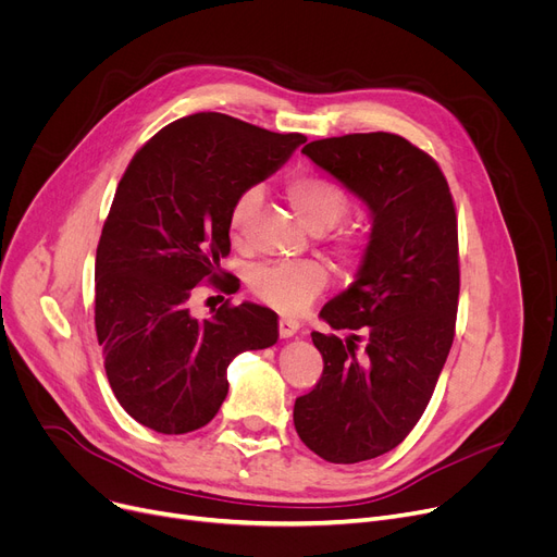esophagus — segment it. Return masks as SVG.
Returning <instances> with one entry per match:
<instances>
[{"label":"esophagus","mask_w":557,"mask_h":557,"mask_svg":"<svg viewBox=\"0 0 557 557\" xmlns=\"http://www.w3.org/2000/svg\"><path fill=\"white\" fill-rule=\"evenodd\" d=\"M277 327H280V336L282 338H290L294 334H298L300 323H298V320H294V318H280Z\"/></svg>","instance_id":"esophagus-1"}]
</instances>
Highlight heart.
I'll return each mask as SVG.
<instances>
[{
	"label": "heart",
	"instance_id": "b5f03b06",
	"mask_svg": "<svg viewBox=\"0 0 557 557\" xmlns=\"http://www.w3.org/2000/svg\"><path fill=\"white\" fill-rule=\"evenodd\" d=\"M290 208L300 221L313 230L325 232L334 227L349 208V194L343 185L320 173H298L286 183ZM261 200V189L250 185L232 200L227 225L232 237H242L250 216ZM363 239L357 234H341L336 250L343 261H357L363 255ZM252 294L269 307L286 313L305 311L330 284V271L323 261H273L255 267L248 275Z\"/></svg>",
	"mask_w": 557,
	"mask_h": 557
}]
</instances>
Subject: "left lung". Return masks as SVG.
Instances as JSON below:
<instances>
[{
	"mask_svg": "<svg viewBox=\"0 0 557 557\" xmlns=\"http://www.w3.org/2000/svg\"><path fill=\"white\" fill-rule=\"evenodd\" d=\"M302 153L372 214L357 282L320 311L352 336L311 332L325 366L294 406L300 441L349 465L395 449L435 391L456 334L458 219L443 169L401 135L315 139Z\"/></svg>",
	"mask_w": 557,
	"mask_h": 557,
	"instance_id": "obj_1",
	"label": "left lung"
}]
</instances>
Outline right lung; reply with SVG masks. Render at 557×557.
I'll return each instance as SVG.
<instances>
[{
    "label": "right lung",
    "mask_w": 557,
    "mask_h": 557,
    "mask_svg": "<svg viewBox=\"0 0 557 557\" xmlns=\"http://www.w3.org/2000/svg\"><path fill=\"white\" fill-rule=\"evenodd\" d=\"M305 141L196 112L158 131L126 166L97 246L95 327L110 388L139 424L166 435L205 426L227 395L230 361L277 341L267 307L225 300L212 318H194L189 298L205 280L239 288L219 269L232 200Z\"/></svg>",
    "instance_id": "1"
}]
</instances>
